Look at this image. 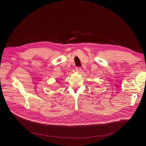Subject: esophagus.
<instances>
[{"instance_id":"esophagus-1","label":"esophagus","mask_w":146,"mask_h":146,"mask_svg":"<svg viewBox=\"0 0 146 146\" xmlns=\"http://www.w3.org/2000/svg\"><path fill=\"white\" fill-rule=\"evenodd\" d=\"M75 70H76V72H81V67H76V68H75Z\"/></svg>"}]
</instances>
